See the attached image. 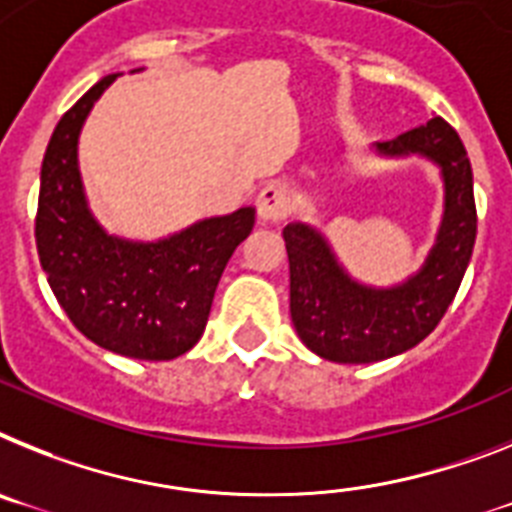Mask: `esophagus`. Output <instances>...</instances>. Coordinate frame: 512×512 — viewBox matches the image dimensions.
<instances>
[{
  "label": "esophagus",
  "mask_w": 512,
  "mask_h": 512,
  "mask_svg": "<svg viewBox=\"0 0 512 512\" xmlns=\"http://www.w3.org/2000/svg\"><path fill=\"white\" fill-rule=\"evenodd\" d=\"M257 218L263 223H276L286 216L289 210V195L283 190L281 184H268L257 195Z\"/></svg>",
  "instance_id": "34e87169"
}]
</instances>
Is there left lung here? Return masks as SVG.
<instances>
[{
  "label": "left lung",
  "mask_w": 512,
  "mask_h": 512,
  "mask_svg": "<svg viewBox=\"0 0 512 512\" xmlns=\"http://www.w3.org/2000/svg\"><path fill=\"white\" fill-rule=\"evenodd\" d=\"M375 153L435 163L445 190L442 221L422 268L388 289L356 281L315 226L291 221L283 229L291 322L304 346L328 362H382L422 343L448 312L474 252V176L458 132L435 117L395 140L377 143Z\"/></svg>",
  "instance_id": "left-lung-1"
}]
</instances>
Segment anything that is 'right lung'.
Segmentation results:
<instances>
[{"label": "right lung", "instance_id": "right-lung-1", "mask_svg": "<svg viewBox=\"0 0 512 512\" xmlns=\"http://www.w3.org/2000/svg\"><path fill=\"white\" fill-rule=\"evenodd\" d=\"M117 77H101L51 135L41 166L38 257L85 338L119 356L169 362L203 336L223 268L255 226V208L203 218L156 242L103 229L88 208L77 143L93 103Z\"/></svg>", "mask_w": 512, "mask_h": 512}]
</instances>
